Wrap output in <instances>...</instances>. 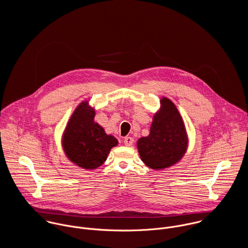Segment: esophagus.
Segmentation results:
<instances>
[{"instance_id": "34e87169", "label": "esophagus", "mask_w": 248, "mask_h": 248, "mask_svg": "<svg viewBox=\"0 0 248 248\" xmlns=\"http://www.w3.org/2000/svg\"><path fill=\"white\" fill-rule=\"evenodd\" d=\"M124 143H125L126 146H131V145H133V143H134V140H133V138H131V137H126V138L124 139Z\"/></svg>"}]
</instances>
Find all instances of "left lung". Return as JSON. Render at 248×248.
Returning <instances> with one entry per match:
<instances>
[{
	"label": "left lung",
	"mask_w": 248,
	"mask_h": 248,
	"mask_svg": "<svg viewBox=\"0 0 248 248\" xmlns=\"http://www.w3.org/2000/svg\"><path fill=\"white\" fill-rule=\"evenodd\" d=\"M161 108L155 114L150 135L138 141L142 161L159 170L172 166L184 155L188 140L182 118L174 103L161 99Z\"/></svg>",
	"instance_id": "1"
}]
</instances>
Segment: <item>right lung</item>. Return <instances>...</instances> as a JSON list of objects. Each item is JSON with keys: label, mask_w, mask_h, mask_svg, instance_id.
I'll return each mask as SVG.
<instances>
[{"label": "right lung", "mask_w": 248, "mask_h": 248, "mask_svg": "<svg viewBox=\"0 0 248 248\" xmlns=\"http://www.w3.org/2000/svg\"><path fill=\"white\" fill-rule=\"evenodd\" d=\"M95 111L83 102L73 112L63 136V147L73 163L84 169H96L104 163L117 140L94 123Z\"/></svg>", "instance_id": "obj_1"}]
</instances>
